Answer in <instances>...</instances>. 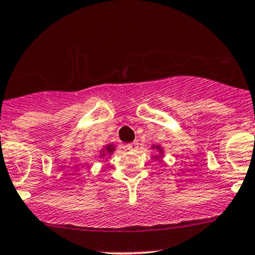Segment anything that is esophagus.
<instances>
[{"label":"esophagus","mask_w":255,"mask_h":255,"mask_svg":"<svg viewBox=\"0 0 255 255\" xmlns=\"http://www.w3.org/2000/svg\"><path fill=\"white\" fill-rule=\"evenodd\" d=\"M138 147H139L138 141H133V142H130V144L127 145V150H129V151H136L138 150Z\"/></svg>","instance_id":"esophagus-1"}]
</instances>
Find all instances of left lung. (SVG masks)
Instances as JSON below:
<instances>
[{
    "mask_svg": "<svg viewBox=\"0 0 255 255\" xmlns=\"http://www.w3.org/2000/svg\"><path fill=\"white\" fill-rule=\"evenodd\" d=\"M156 147H157V149H158V146H156Z\"/></svg>",
    "mask_w": 255,
    "mask_h": 255,
    "instance_id": "1",
    "label": "left lung"
}]
</instances>
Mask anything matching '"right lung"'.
<instances>
[{"instance_id":"obj_1","label":"right lung","mask_w":255,"mask_h":255,"mask_svg":"<svg viewBox=\"0 0 255 255\" xmlns=\"http://www.w3.org/2000/svg\"><path fill=\"white\" fill-rule=\"evenodd\" d=\"M106 149H108V152L109 153L113 152V151H114V147H111V146H108V147H106Z\"/></svg>"}]
</instances>
